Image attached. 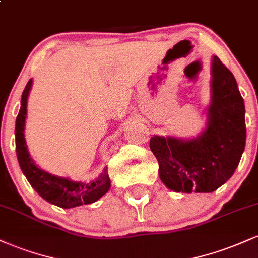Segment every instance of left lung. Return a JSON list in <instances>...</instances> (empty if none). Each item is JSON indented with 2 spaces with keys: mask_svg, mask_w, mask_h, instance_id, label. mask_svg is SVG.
Masks as SVG:
<instances>
[{
  "mask_svg": "<svg viewBox=\"0 0 258 258\" xmlns=\"http://www.w3.org/2000/svg\"><path fill=\"white\" fill-rule=\"evenodd\" d=\"M211 99L205 128L193 138L153 136L159 176L176 193H212L235 172L246 142L245 104L234 75L211 59Z\"/></svg>",
  "mask_w": 258,
  "mask_h": 258,
  "instance_id": "1",
  "label": "left lung"
}]
</instances>
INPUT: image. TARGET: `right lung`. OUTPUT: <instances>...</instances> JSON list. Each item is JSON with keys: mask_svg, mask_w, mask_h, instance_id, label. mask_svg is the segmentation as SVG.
<instances>
[{"mask_svg": "<svg viewBox=\"0 0 258 258\" xmlns=\"http://www.w3.org/2000/svg\"><path fill=\"white\" fill-rule=\"evenodd\" d=\"M32 87V79L29 80L20 100V110L16 120V152L18 162L23 173L40 197L61 209L87 205L99 200L110 189L108 167L97 178L90 182L73 180L42 170L35 164L29 154L25 141V121L28 111V98Z\"/></svg>", "mask_w": 258, "mask_h": 258, "instance_id": "obj_1", "label": "right lung"}]
</instances>
